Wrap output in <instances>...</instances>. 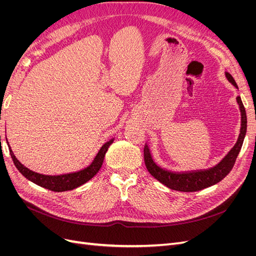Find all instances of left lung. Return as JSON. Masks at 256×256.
Segmentation results:
<instances>
[{"label":"left lung","instance_id":"1","mask_svg":"<svg viewBox=\"0 0 256 256\" xmlns=\"http://www.w3.org/2000/svg\"><path fill=\"white\" fill-rule=\"evenodd\" d=\"M228 80L237 88V84L228 72L226 74ZM237 102L240 108L242 113V128H240V134L238 140L233 148L226 154L224 159L216 166L208 170H200V171H192V172H172L168 171L166 168H162L154 164L148 146H144V161L146 168L148 172L156 178L157 180L166 184V187L177 191L182 192H194L202 190L204 188L210 187V186L219 182L226 177L230 170L233 168L235 161L237 159L238 154L242 150L244 143V138L246 132V114L242 98L237 96Z\"/></svg>","mask_w":256,"mask_h":256}]
</instances>
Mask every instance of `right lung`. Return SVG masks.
<instances>
[{"label":"right lung","mask_w":256,"mask_h":256,"mask_svg":"<svg viewBox=\"0 0 256 256\" xmlns=\"http://www.w3.org/2000/svg\"><path fill=\"white\" fill-rule=\"evenodd\" d=\"M113 143V140L106 142L102 148H100L99 152L97 154L96 158L92 161V164L88 166L86 168L76 173L72 174H65V175H58V176H49V175H42L38 174L33 171H30L28 168H26L23 164L17 160L14 157V154L10 147V152L12 159L14 161V166L19 170V172L28 178V180L33 182L34 184L40 186L46 189H49L54 192H62V191H67V190H72L79 186L88 182L90 178L94 177L102 166V162L106 156V152L109 148V146Z\"/></svg>","instance_id":"obj_1"}]
</instances>
